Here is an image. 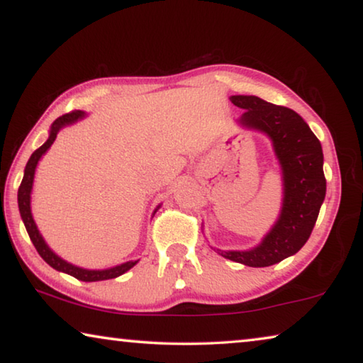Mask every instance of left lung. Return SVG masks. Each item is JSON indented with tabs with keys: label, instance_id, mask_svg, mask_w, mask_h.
I'll use <instances>...</instances> for the list:
<instances>
[{
	"label": "left lung",
	"instance_id": "left-lung-1",
	"mask_svg": "<svg viewBox=\"0 0 363 363\" xmlns=\"http://www.w3.org/2000/svg\"><path fill=\"white\" fill-rule=\"evenodd\" d=\"M230 101L245 110L238 126L264 134L272 144L281 174V206L272 227L253 248L214 251L243 266L267 267L296 255L311 237L327 192L323 152L320 140L294 110L256 96H230Z\"/></svg>",
	"mask_w": 363,
	"mask_h": 363
}]
</instances>
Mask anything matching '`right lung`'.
Masks as SVG:
<instances>
[{
    "mask_svg": "<svg viewBox=\"0 0 363 363\" xmlns=\"http://www.w3.org/2000/svg\"><path fill=\"white\" fill-rule=\"evenodd\" d=\"M88 113L83 112V110H75V112L67 113L59 116V118L52 123L51 128H49V134L46 143L43 144L40 149H36L32 157L28 158V162L26 164V169H23V177L19 187V192H17V205H19V213L21 218L23 220V225L28 232V237L32 243L35 245L36 251H38L40 256L45 259L49 266L52 269L59 270V272L69 274L72 277H75L82 281H101V280H108V279H116L123 275L128 270L133 269L136 264L139 262V259H131L126 262H121L118 266L113 267H107V269H84L75 266L69 261H65L64 257H60L57 253H54V250H51V247L46 243L45 237L41 235V232L36 225L35 219H33V213H32V190H33V181H35V173H36V167H38L40 160L43 158V155L51 149V145L54 140H56L57 134L60 133V130H64L67 126L75 125V123L84 120ZM162 205H158L155 210H153L152 216L158 211V208Z\"/></svg>",
    "mask_w": 363,
    "mask_h": 363,
    "instance_id": "right-lung-1",
    "label": "right lung"
}]
</instances>
